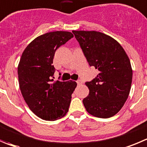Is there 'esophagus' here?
I'll use <instances>...</instances> for the list:
<instances>
[{
	"label": "esophagus",
	"mask_w": 147,
	"mask_h": 147,
	"mask_svg": "<svg viewBox=\"0 0 147 147\" xmlns=\"http://www.w3.org/2000/svg\"><path fill=\"white\" fill-rule=\"evenodd\" d=\"M76 83H77L78 85H81L82 84V82L81 80H78L77 82H76Z\"/></svg>",
	"instance_id": "esophagus-1"
}]
</instances>
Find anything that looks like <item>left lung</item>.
<instances>
[{"instance_id":"8db88e82","label":"left lung","mask_w":147,"mask_h":147,"mask_svg":"<svg viewBox=\"0 0 147 147\" xmlns=\"http://www.w3.org/2000/svg\"><path fill=\"white\" fill-rule=\"evenodd\" d=\"M89 65L99 71L86 82L89 95L83 100L86 110L94 117L108 118L116 115L128 99L133 71L126 53L118 41L97 31L72 32Z\"/></svg>"}]
</instances>
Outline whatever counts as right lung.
Here are the masks:
<instances>
[{"mask_svg":"<svg viewBox=\"0 0 147 147\" xmlns=\"http://www.w3.org/2000/svg\"><path fill=\"white\" fill-rule=\"evenodd\" d=\"M74 34L65 31L47 32L36 37L24 50L18 65L19 88L26 105L39 118L55 121L68 111L76 82L53 78L52 63L57 49Z\"/></svg>","mask_w":147,"mask_h":147,"instance_id":"1","label":"right lung"}]
</instances>
